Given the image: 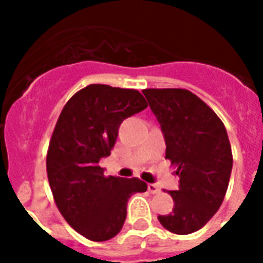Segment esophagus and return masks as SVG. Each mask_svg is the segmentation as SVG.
Returning <instances> with one entry per match:
<instances>
[{
    "label": "esophagus",
    "mask_w": 263,
    "mask_h": 263,
    "mask_svg": "<svg viewBox=\"0 0 263 263\" xmlns=\"http://www.w3.org/2000/svg\"><path fill=\"white\" fill-rule=\"evenodd\" d=\"M147 190L150 194H158L160 192V188L157 187L156 184H147Z\"/></svg>",
    "instance_id": "obj_1"
}]
</instances>
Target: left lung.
<instances>
[{
  "label": "left lung",
  "instance_id": "8db88e82",
  "mask_svg": "<svg viewBox=\"0 0 263 263\" xmlns=\"http://www.w3.org/2000/svg\"><path fill=\"white\" fill-rule=\"evenodd\" d=\"M144 97L161 125L166 153L179 176V190L169 191L175 206L161 225L188 235L208 224L220 209L232 172V148L220 117L184 88H146Z\"/></svg>",
  "mask_w": 263,
  "mask_h": 263
}]
</instances>
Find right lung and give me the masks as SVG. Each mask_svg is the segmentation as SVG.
Wrapping results in <instances>:
<instances>
[{
	"label": "right lung",
	"mask_w": 263,
	"mask_h": 263,
	"mask_svg": "<svg viewBox=\"0 0 263 263\" xmlns=\"http://www.w3.org/2000/svg\"><path fill=\"white\" fill-rule=\"evenodd\" d=\"M146 107L138 90L90 84L60 113L47 148V179L60 213L88 240L115 237L127 217L128 199L147 190L138 177H106L99 166L115 147L120 124Z\"/></svg>",
	"instance_id": "add662e5"
}]
</instances>
